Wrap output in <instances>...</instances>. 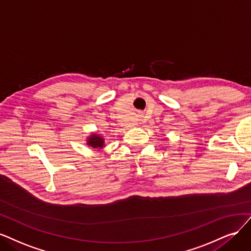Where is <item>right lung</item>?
<instances>
[{
    "label": "right lung",
    "mask_w": 251,
    "mask_h": 251,
    "mask_svg": "<svg viewBox=\"0 0 251 251\" xmlns=\"http://www.w3.org/2000/svg\"><path fill=\"white\" fill-rule=\"evenodd\" d=\"M86 146L92 147L93 149L101 150L105 147L104 137H102L98 133H92L86 137Z\"/></svg>",
    "instance_id": "right-lung-1"
}]
</instances>
